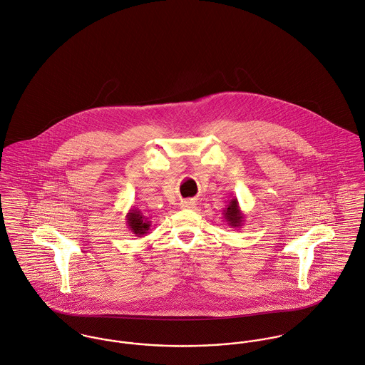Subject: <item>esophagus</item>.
I'll return each mask as SVG.
<instances>
[{"mask_svg": "<svg viewBox=\"0 0 365 365\" xmlns=\"http://www.w3.org/2000/svg\"><path fill=\"white\" fill-rule=\"evenodd\" d=\"M180 207L186 208V210H192V208L196 207V202L192 200V199H187V200H183V202H180Z\"/></svg>", "mask_w": 365, "mask_h": 365, "instance_id": "obj_1", "label": "esophagus"}]
</instances>
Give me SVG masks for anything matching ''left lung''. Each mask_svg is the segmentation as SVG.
<instances>
[{
    "label": "left lung",
    "mask_w": 365,
    "mask_h": 365,
    "mask_svg": "<svg viewBox=\"0 0 365 365\" xmlns=\"http://www.w3.org/2000/svg\"><path fill=\"white\" fill-rule=\"evenodd\" d=\"M224 220L227 221V224L231 227V228H241L243 225V221H245V214L240 207V202L238 199L234 197L231 202H228L227 208L224 210Z\"/></svg>",
    "instance_id": "1"
}]
</instances>
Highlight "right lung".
I'll use <instances>...</instances> for the list:
<instances>
[{"label":"right lung","mask_w":365,"mask_h":365,"mask_svg":"<svg viewBox=\"0 0 365 365\" xmlns=\"http://www.w3.org/2000/svg\"><path fill=\"white\" fill-rule=\"evenodd\" d=\"M125 222L130 231L135 234V237L147 235L151 225V221H148V218H145V215L137 207H131L128 210V212L125 214Z\"/></svg>","instance_id":"1"}]
</instances>
